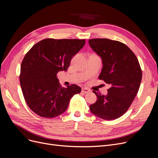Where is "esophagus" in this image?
I'll list each match as a JSON object with an SVG mask.
<instances>
[{
	"label": "esophagus",
	"instance_id": "1",
	"mask_svg": "<svg viewBox=\"0 0 158 158\" xmlns=\"http://www.w3.org/2000/svg\"><path fill=\"white\" fill-rule=\"evenodd\" d=\"M89 92H90V90H89L88 88H82V92H83V93L86 94V93H88Z\"/></svg>",
	"mask_w": 158,
	"mask_h": 158
}]
</instances>
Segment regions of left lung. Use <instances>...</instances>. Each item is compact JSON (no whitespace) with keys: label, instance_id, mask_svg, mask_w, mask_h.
<instances>
[{"label":"left lung","instance_id":"obj_1","mask_svg":"<svg viewBox=\"0 0 158 158\" xmlns=\"http://www.w3.org/2000/svg\"><path fill=\"white\" fill-rule=\"evenodd\" d=\"M88 43L102 59L103 66L99 79L110 85L106 96L93 91L98 99L90 105V111L105 120L118 119L128 110L138 92L142 79L139 61L119 41L93 39Z\"/></svg>","mask_w":158,"mask_h":158}]
</instances>
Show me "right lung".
Returning <instances> with one entry per match:
<instances>
[{"mask_svg":"<svg viewBox=\"0 0 158 158\" xmlns=\"http://www.w3.org/2000/svg\"><path fill=\"white\" fill-rule=\"evenodd\" d=\"M85 44V39H45L27 52L19 79L26 102L34 113L45 118L57 117L81 92L76 85L62 87L57 73L67 70L73 56Z\"/></svg>","mask_w":158,"mask_h":158,"instance_id":"obj_1","label":"right lung"}]
</instances>
